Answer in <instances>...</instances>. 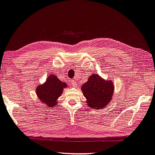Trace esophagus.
<instances>
[{
	"mask_svg": "<svg viewBox=\"0 0 155 155\" xmlns=\"http://www.w3.org/2000/svg\"><path fill=\"white\" fill-rule=\"evenodd\" d=\"M71 83L72 84V86H73V87H77V82H76L74 80H71Z\"/></svg>",
	"mask_w": 155,
	"mask_h": 155,
	"instance_id": "1",
	"label": "esophagus"
}]
</instances>
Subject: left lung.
Returning a JSON list of instances; mask_svg holds the SVG:
<instances>
[{"label":"left lung","mask_w":155,"mask_h":155,"mask_svg":"<svg viewBox=\"0 0 155 155\" xmlns=\"http://www.w3.org/2000/svg\"><path fill=\"white\" fill-rule=\"evenodd\" d=\"M81 91L87 99V105L99 110L105 107L111 101L114 84L111 80H105L97 74H93L81 86Z\"/></svg>","instance_id":"8db88e82"}]
</instances>
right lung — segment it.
<instances>
[{
    "mask_svg": "<svg viewBox=\"0 0 155 155\" xmlns=\"http://www.w3.org/2000/svg\"><path fill=\"white\" fill-rule=\"evenodd\" d=\"M67 87L66 83H63L52 74L48 76L45 83L35 88V93L41 104L51 107L58 104V99Z\"/></svg>",
    "mask_w": 155,
    "mask_h": 155,
    "instance_id": "1",
    "label": "right lung"
}]
</instances>
